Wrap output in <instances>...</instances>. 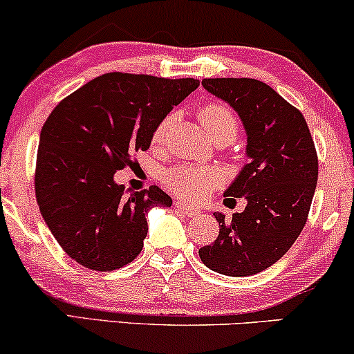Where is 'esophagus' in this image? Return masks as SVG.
<instances>
[{
	"label": "esophagus",
	"mask_w": 354,
	"mask_h": 354,
	"mask_svg": "<svg viewBox=\"0 0 354 354\" xmlns=\"http://www.w3.org/2000/svg\"><path fill=\"white\" fill-rule=\"evenodd\" d=\"M176 208H177V210H180L182 213H185L187 216H198L200 215V212L197 210V208L189 207V205H185L182 202H176Z\"/></svg>",
	"instance_id": "1"
}]
</instances>
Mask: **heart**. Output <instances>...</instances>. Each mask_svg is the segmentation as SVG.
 Here are the masks:
<instances>
[{
  "mask_svg": "<svg viewBox=\"0 0 354 354\" xmlns=\"http://www.w3.org/2000/svg\"><path fill=\"white\" fill-rule=\"evenodd\" d=\"M200 121L203 129L213 141L220 138H230L233 141L238 134V120L228 106L221 103H208L200 110ZM176 121V116H165L152 134V142L162 144L167 136V131ZM165 185L177 197L200 202L207 197L216 185L221 184V174L212 167H198V165L182 164L172 167L164 177Z\"/></svg>",
  "mask_w": 354,
  "mask_h": 354,
  "instance_id": "heart-1",
  "label": "heart"
}]
</instances>
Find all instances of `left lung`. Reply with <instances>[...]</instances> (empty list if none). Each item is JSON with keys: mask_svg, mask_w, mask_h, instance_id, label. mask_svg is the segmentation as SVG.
Returning <instances> with one entry per match:
<instances>
[{"mask_svg": "<svg viewBox=\"0 0 354 354\" xmlns=\"http://www.w3.org/2000/svg\"><path fill=\"white\" fill-rule=\"evenodd\" d=\"M202 85L241 118L250 164L225 192L246 198V208L230 220L213 213L220 234L198 256L215 272L252 276L277 263L307 223L318 180L315 144L302 113L263 82L203 78Z\"/></svg>", "mask_w": 354, "mask_h": 354, "instance_id": "1", "label": "left lung"}]
</instances>
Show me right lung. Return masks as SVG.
Listing matches in <instances>:
<instances>
[{"label":"right lung","instance_id":"obj_1","mask_svg":"<svg viewBox=\"0 0 354 354\" xmlns=\"http://www.w3.org/2000/svg\"><path fill=\"white\" fill-rule=\"evenodd\" d=\"M200 85L195 78L111 72L65 97L39 139L34 189L60 248L91 270H115L141 252L152 207L172 198L157 185L124 195L115 172L149 149L157 124Z\"/></svg>","mask_w":354,"mask_h":354}]
</instances>
